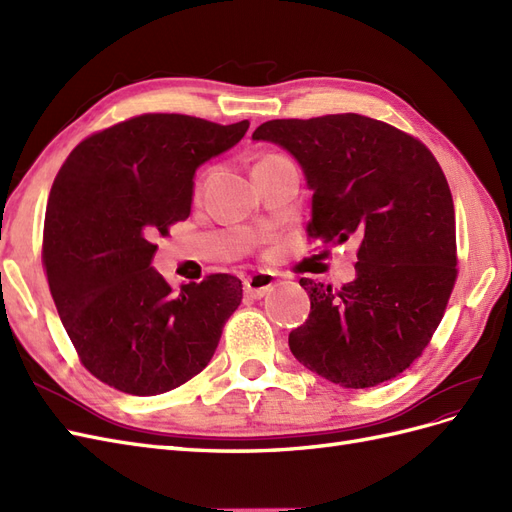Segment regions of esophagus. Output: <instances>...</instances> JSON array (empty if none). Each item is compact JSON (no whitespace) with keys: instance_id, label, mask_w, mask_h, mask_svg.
<instances>
[{"instance_id":"1","label":"esophagus","mask_w":512,"mask_h":512,"mask_svg":"<svg viewBox=\"0 0 512 512\" xmlns=\"http://www.w3.org/2000/svg\"><path fill=\"white\" fill-rule=\"evenodd\" d=\"M277 280L273 273H254L245 280V297L250 299H262L275 288Z\"/></svg>"}]
</instances>
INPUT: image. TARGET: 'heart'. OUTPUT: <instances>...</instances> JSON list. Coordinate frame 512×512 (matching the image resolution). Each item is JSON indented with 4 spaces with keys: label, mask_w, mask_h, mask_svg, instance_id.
<instances>
[{
    "label": "heart",
    "mask_w": 512,
    "mask_h": 512,
    "mask_svg": "<svg viewBox=\"0 0 512 512\" xmlns=\"http://www.w3.org/2000/svg\"><path fill=\"white\" fill-rule=\"evenodd\" d=\"M269 158H277V156H275V153H271V156H265V158H262V160H269ZM262 160H260V162H262ZM203 185H205V177L196 183V192L203 190Z\"/></svg>",
    "instance_id": "heart-1"
}]
</instances>
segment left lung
<instances>
[{"label":"left lung","instance_id":"8db88e82","mask_svg":"<svg viewBox=\"0 0 512 512\" xmlns=\"http://www.w3.org/2000/svg\"><path fill=\"white\" fill-rule=\"evenodd\" d=\"M299 160L312 196L307 239H359L356 280L301 277L309 318L288 335L297 361L346 389L399 376L429 346L457 280L455 205L433 153L356 113L273 119L252 134Z\"/></svg>","mask_w":512,"mask_h":512}]
</instances>
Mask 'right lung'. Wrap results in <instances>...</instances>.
Wrapping results in <instances>:
<instances>
[{
    "label": "right lung",
    "instance_id": "obj_1",
    "mask_svg": "<svg viewBox=\"0 0 512 512\" xmlns=\"http://www.w3.org/2000/svg\"><path fill=\"white\" fill-rule=\"evenodd\" d=\"M247 128L145 113L87 136L59 168L44 215L46 280L83 367L121 393L160 395L200 374L243 299L230 273L175 292L151 258L153 241L190 215L196 168Z\"/></svg>",
    "mask_w": 512,
    "mask_h": 512
}]
</instances>
